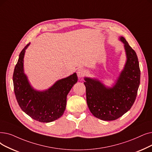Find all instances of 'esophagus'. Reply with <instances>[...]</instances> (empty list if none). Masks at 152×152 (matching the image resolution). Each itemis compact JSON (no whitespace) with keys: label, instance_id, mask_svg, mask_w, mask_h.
Returning a JSON list of instances; mask_svg holds the SVG:
<instances>
[{"label":"esophagus","instance_id":"1","mask_svg":"<svg viewBox=\"0 0 152 152\" xmlns=\"http://www.w3.org/2000/svg\"><path fill=\"white\" fill-rule=\"evenodd\" d=\"M86 74V70L84 69V68H79L77 71V76L79 77H83Z\"/></svg>","mask_w":152,"mask_h":152}]
</instances>
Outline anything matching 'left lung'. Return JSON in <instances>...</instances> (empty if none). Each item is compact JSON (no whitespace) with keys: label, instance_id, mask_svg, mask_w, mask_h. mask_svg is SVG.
I'll return each mask as SVG.
<instances>
[{"label":"left lung","instance_id":"8db88e82","mask_svg":"<svg viewBox=\"0 0 152 152\" xmlns=\"http://www.w3.org/2000/svg\"><path fill=\"white\" fill-rule=\"evenodd\" d=\"M127 60L113 88H107L100 81L85 77L86 101L91 113L103 121L117 119L132 106L140 85V70L135 51L124 37Z\"/></svg>","mask_w":152,"mask_h":152}]
</instances>
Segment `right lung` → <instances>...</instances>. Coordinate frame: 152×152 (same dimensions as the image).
Wrapping results in <instances>:
<instances>
[{
    "mask_svg": "<svg viewBox=\"0 0 152 152\" xmlns=\"http://www.w3.org/2000/svg\"><path fill=\"white\" fill-rule=\"evenodd\" d=\"M25 46L19 58L13 75L16 99L21 109L33 119L40 122H50L60 118L66 106V97L77 77L74 73L58 81L48 90L39 92L33 89L23 72V57Z\"/></svg>",
    "mask_w": 152,
    "mask_h": 152,
    "instance_id": "obj_1",
    "label": "right lung"
}]
</instances>
